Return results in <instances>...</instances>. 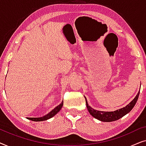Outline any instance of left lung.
I'll return each mask as SVG.
<instances>
[{
    "instance_id": "left-lung-1",
    "label": "left lung",
    "mask_w": 146,
    "mask_h": 146,
    "mask_svg": "<svg viewBox=\"0 0 146 146\" xmlns=\"http://www.w3.org/2000/svg\"><path fill=\"white\" fill-rule=\"evenodd\" d=\"M139 94V92L137 94L136 96L135 97V98L128 105H127L126 106L121 108L117 110H115L114 111H98L96 110H94L93 108L88 106L86 99V106L88 110L89 113L92 115L94 117L96 118L99 120L102 121H106V122H110V121H113L119 119L121 117L124 116L125 114H127V113H129L130 111L134 106L136 104L137 99H138Z\"/></svg>"
}]
</instances>
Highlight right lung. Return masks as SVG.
<instances>
[{
  "label": "right lung",
  "mask_w": 146,
  "mask_h": 146,
  "mask_svg": "<svg viewBox=\"0 0 146 146\" xmlns=\"http://www.w3.org/2000/svg\"><path fill=\"white\" fill-rule=\"evenodd\" d=\"M62 106H63V101L62 102V103L60 104L56 107L54 109L52 110L49 113H48L47 115H46L45 116H43L41 117H27V118L29 119H31V120L35 121H40L46 120V119H48L50 118H51V117H52L53 116H54V115L56 114V113L58 112L60 110V109L62 108Z\"/></svg>",
  "instance_id": "add662e5"
}]
</instances>
